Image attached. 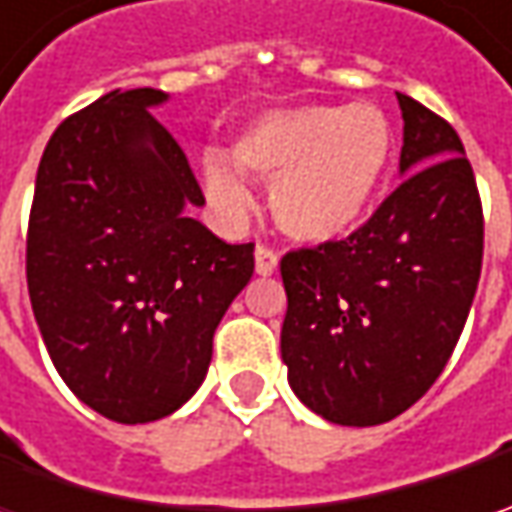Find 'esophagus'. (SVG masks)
Returning a JSON list of instances; mask_svg holds the SVG:
<instances>
[{
    "label": "esophagus",
    "instance_id": "1",
    "mask_svg": "<svg viewBox=\"0 0 512 512\" xmlns=\"http://www.w3.org/2000/svg\"><path fill=\"white\" fill-rule=\"evenodd\" d=\"M276 267H279V256L265 245L256 247V273H259V276H270Z\"/></svg>",
    "mask_w": 512,
    "mask_h": 512
}]
</instances>
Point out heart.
<instances>
[{
  "label": "heart",
  "instance_id": "1",
  "mask_svg": "<svg viewBox=\"0 0 512 512\" xmlns=\"http://www.w3.org/2000/svg\"><path fill=\"white\" fill-rule=\"evenodd\" d=\"M396 133L373 105H296L256 116L230 145V161L207 153V199L230 219L253 207L242 173L270 182V213L290 239L333 245L362 225L384 193Z\"/></svg>",
  "mask_w": 512,
  "mask_h": 512
}]
</instances>
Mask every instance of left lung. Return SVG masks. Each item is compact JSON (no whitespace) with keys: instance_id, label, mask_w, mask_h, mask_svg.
I'll return each mask as SVG.
<instances>
[{"instance_id":"obj_1","label":"left lung","mask_w":512,"mask_h":512,"mask_svg":"<svg viewBox=\"0 0 512 512\" xmlns=\"http://www.w3.org/2000/svg\"><path fill=\"white\" fill-rule=\"evenodd\" d=\"M402 185L356 233L282 259L290 390L344 427L384 424L439 379L482 273L484 222L459 133L396 93Z\"/></svg>"}]
</instances>
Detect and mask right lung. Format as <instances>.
Segmentation results:
<instances>
[{
    "label": "right lung",
    "mask_w": 512,
    "mask_h": 512,
    "mask_svg": "<svg viewBox=\"0 0 512 512\" xmlns=\"http://www.w3.org/2000/svg\"><path fill=\"white\" fill-rule=\"evenodd\" d=\"M156 88L110 90L53 130L36 170L28 293L50 362L119 424L176 413L205 382L213 333L253 276L193 207L202 187L150 108Z\"/></svg>",
    "instance_id": "add662e5"
}]
</instances>
